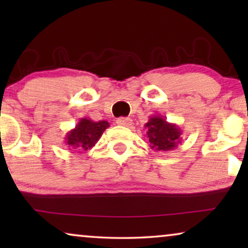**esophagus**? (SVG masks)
Wrapping results in <instances>:
<instances>
[{"mask_svg":"<svg viewBox=\"0 0 248 248\" xmlns=\"http://www.w3.org/2000/svg\"><path fill=\"white\" fill-rule=\"evenodd\" d=\"M117 125H121V126H131L132 125V120L128 117H120L116 120Z\"/></svg>","mask_w":248,"mask_h":248,"instance_id":"esophagus-1","label":"esophagus"}]
</instances>
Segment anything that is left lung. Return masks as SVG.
<instances>
[{
	"label": "left lung",
	"instance_id": "1",
	"mask_svg": "<svg viewBox=\"0 0 248 248\" xmlns=\"http://www.w3.org/2000/svg\"><path fill=\"white\" fill-rule=\"evenodd\" d=\"M144 127L148 128L149 147L155 151H170L181 143V127L174 123H169L160 115L151 116Z\"/></svg>",
	"mask_w": 248,
	"mask_h": 248
}]
</instances>
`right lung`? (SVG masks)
I'll list each match as a JSON object with an SVG mask.
<instances>
[{
  "label": "right lung",
  "instance_id": "obj_1",
  "mask_svg": "<svg viewBox=\"0 0 248 248\" xmlns=\"http://www.w3.org/2000/svg\"><path fill=\"white\" fill-rule=\"evenodd\" d=\"M107 127H109V123L106 121L93 122L86 117L81 118L76 127L66 133L65 144L86 151L94 147Z\"/></svg>",
  "mask_w": 248,
  "mask_h": 248
}]
</instances>
